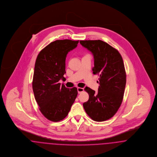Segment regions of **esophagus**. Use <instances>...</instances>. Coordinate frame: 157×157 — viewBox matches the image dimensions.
<instances>
[{
  "mask_svg": "<svg viewBox=\"0 0 157 157\" xmlns=\"http://www.w3.org/2000/svg\"><path fill=\"white\" fill-rule=\"evenodd\" d=\"M77 91H78V93L80 94V93H82V91H84V89L81 87H77Z\"/></svg>",
  "mask_w": 157,
  "mask_h": 157,
  "instance_id": "34e87169",
  "label": "esophagus"
}]
</instances>
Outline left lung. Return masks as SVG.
I'll return each instance as SVG.
<instances>
[{
    "label": "left lung",
    "mask_w": 157,
    "mask_h": 157,
    "mask_svg": "<svg viewBox=\"0 0 157 157\" xmlns=\"http://www.w3.org/2000/svg\"><path fill=\"white\" fill-rule=\"evenodd\" d=\"M94 57L93 73L99 76L98 91L86 87L89 95L83 103L86 113L93 121L102 122L115 115L124 98L126 72L123 59L117 50L101 40L80 41Z\"/></svg>",
    "instance_id": "obj_1"
}]
</instances>
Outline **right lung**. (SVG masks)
I'll use <instances>...</instances> for the list:
<instances>
[{
	"instance_id": "obj_1",
	"label": "right lung",
	"mask_w": 157,
	"mask_h": 157,
	"mask_svg": "<svg viewBox=\"0 0 157 157\" xmlns=\"http://www.w3.org/2000/svg\"><path fill=\"white\" fill-rule=\"evenodd\" d=\"M78 41L56 40L40 52L36 59L33 89L42 114L52 122L66 117L78 92L68 89L59 81L64 78L68 52L77 47Z\"/></svg>"
}]
</instances>
